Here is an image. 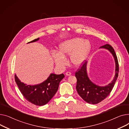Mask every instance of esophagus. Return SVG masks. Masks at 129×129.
Listing matches in <instances>:
<instances>
[{"instance_id":"esophagus-1","label":"esophagus","mask_w":129,"mask_h":129,"mask_svg":"<svg viewBox=\"0 0 129 129\" xmlns=\"http://www.w3.org/2000/svg\"><path fill=\"white\" fill-rule=\"evenodd\" d=\"M71 73L70 72H67L66 73V75L67 76H70V75H71Z\"/></svg>"}]
</instances>
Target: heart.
I'll return each instance as SVG.
<instances>
[{"instance_id": "obj_1", "label": "heart", "mask_w": 129, "mask_h": 129, "mask_svg": "<svg viewBox=\"0 0 129 129\" xmlns=\"http://www.w3.org/2000/svg\"><path fill=\"white\" fill-rule=\"evenodd\" d=\"M92 49V45L88 41L83 38L75 37L66 40L59 44L58 52H52L51 55L56 65L63 68L68 65L66 58L70 56L71 62L75 66L84 63Z\"/></svg>"}]
</instances>
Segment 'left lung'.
<instances>
[{"label": "left lung", "instance_id": "1", "mask_svg": "<svg viewBox=\"0 0 129 129\" xmlns=\"http://www.w3.org/2000/svg\"><path fill=\"white\" fill-rule=\"evenodd\" d=\"M100 48L108 50L113 57L115 62V75L111 83L105 86L95 84L88 77L87 72V61L83 64L81 69L75 73L77 79L76 89L79 95L86 102L96 104L105 99L110 94L118 77L119 64L117 57L113 48L109 44L105 45Z\"/></svg>", "mask_w": 129, "mask_h": 129}]
</instances>
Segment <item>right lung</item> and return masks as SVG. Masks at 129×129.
Here are the masks:
<instances>
[{"instance_id":"obj_1","label":"right lung","mask_w":129,"mask_h":129,"mask_svg":"<svg viewBox=\"0 0 129 129\" xmlns=\"http://www.w3.org/2000/svg\"><path fill=\"white\" fill-rule=\"evenodd\" d=\"M40 38L27 43H31L39 40ZM64 77L62 73H50L48 78L40 84L27 85L22 82L15 74V81L21 93L25 99L36 106H43L47 104L56 93L59 83Z\"/></svg>"}]
</instances>
